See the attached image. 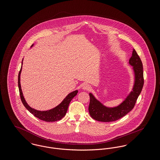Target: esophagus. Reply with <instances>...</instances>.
Instances as JSON below:
<instances>
[{
    "label": "esophagus",
    "mask_w": 160,
    "mask_h": 160,
    "mask_svg": "<svg viewBox=\"0 0 160 160\" xmlns=\"http://www.w3.org/2000/svg\"><path fill=\"white\" fill-rule=\"evenodd\" d=\"M82 88H83V89L86 90V91H89L91 89V86L89 85V84H88V83H85V84L83 85Z\"/></svg>",
    "instance_id": "34e87169"
}]
</instances>
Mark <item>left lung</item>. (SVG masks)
<instances>
[{
  "mask_svg": "<svg viewBox=\"0 0 160 160\" xmlns=\"http://www.w3.org/2000/svg\"><path fill=\"white\" fill-rule=\"evenodd\" d=\"M129 64L133 66L135 74L134 86L131 93L119 106L107 108L98 101L92 94H89L90 103L88 109L91 117L94 120L102 122H114L125 116L133 108L144 85L142 63L134 49L129 59Z\"/></svg>",
  "mask_w": 160,
  "mask_h": 160,
  "instance_id": "left-lung-1",
  "label": "left lung"
}]
</instances>
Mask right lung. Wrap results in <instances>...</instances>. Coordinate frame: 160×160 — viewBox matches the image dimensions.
<instances>
[{
	"instance_id": "1",
	"label": "right lung",
	"mask_w": 160,
	"mask_h": 160,
	"mask_svg": "<svg viewBox=\"0 0 160 160\" xmlns=\"http://www.w3.org/2000/svg\"><path fill=\"white\" fill-rule=\"evenodd\" d=\"M33 46V45H31V47ZM23 61V60H22ZM23 62H22V63ZM22 71V67L20 68V70L19 71V75H18V86H19V93L20 97L21 98V101L22 102L24 106L28 109L29 112L33 114L36 117H37L38 119L47 122H57L58 120H60L65 115L66 112L68 111V108L69 106V104L70 103L72 99L75 97V95L78 93V91L76 90L75 91H73L71 93L68 94L66 97V98L62 101V102L58 106H57L56 108L50 109L49 111H40L36 110L32 108H31L27 103L26 102L23 93L21 89L20 82V72Z\"/></svg>"
}]
</instances>
